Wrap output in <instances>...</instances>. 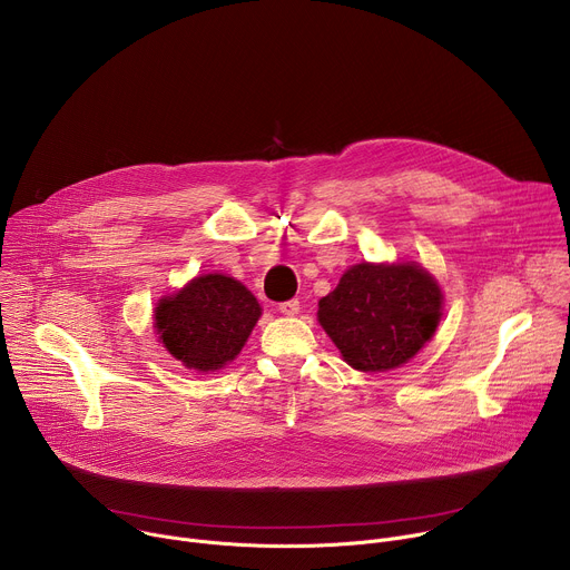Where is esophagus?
<instances>
[{"label": "esophagus", "mask_w": 570, "mask_h": 570, "mask_svg": "<svg viewBox=\"0 0 570 570\" xmlns=\"http://www.w3.org/2000/svg\"><path fill=\"white\" fill-rule=\"evenodd\" d=\"M279 313L284 315H297L299 313V299H288L279 304Z\"/></svg>", "instance_id": "1"}]
</instances>
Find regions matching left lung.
Returning <instances> with one entry per match:
<instances>
[{"label":"left lung","mask_w":570,"mask_h":570,"mask_svg":"<svg viewBox=\"0 0 570 570\" xmlns=\"http://www.w3.org/2000/svg\"><path fill=\"white\" fill-rule=\"evenodd\" d=\"M442 288L417 264H356L317 302L322 330L347 365L385 372L409 363L435 334Z\"/></svg>","instance_id":"obj_1"}]
</instances>
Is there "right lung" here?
<instances>
[{
    "instance_id": "obj_1",
    "label": "right lung",
    "mask_w": 570,
    "mask_h": 570,
    "mask_svg": "<svg viewBox=\"0 0 570 570\" xmlns=\"http://www.w3.org/2000/svg\"><path fill=\"white\" fill-rule=\"evenodd\" d=\"M262 315L257 297L234 277L191 279L155 306L159 343L185 367L216 372L238 356Z\"/></svg>"
}]
</instances>
